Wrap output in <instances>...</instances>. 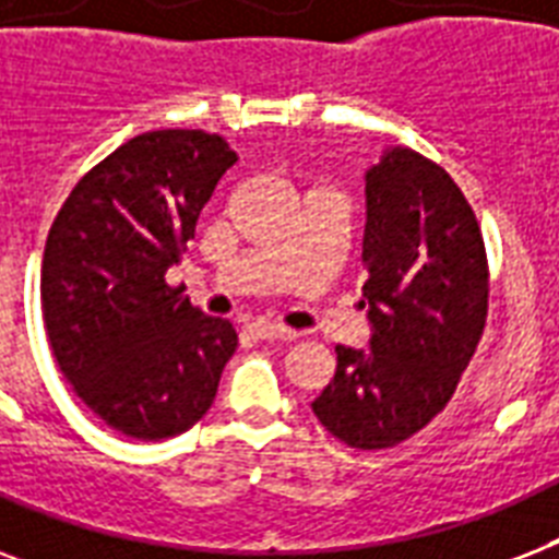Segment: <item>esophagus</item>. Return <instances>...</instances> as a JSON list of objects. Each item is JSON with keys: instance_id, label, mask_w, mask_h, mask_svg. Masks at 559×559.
Returning <instances> with one entry per match:
<instances>
[{"instance_id": "esophagus-1", "label": "esophagus", "mask_w": 559, "mask_h": 559, "mask_svg": "<svg viewBox=\"0 0 559 559\" xmlns=\"http://www.w3.org/2000/svg\"><path fill=\"white\" fill-rule=\"evenodd\" d=\"M252 331L258 340H270V342H293L298 336L296 331H289V328H281V324H270V322H254Z\"/></svg>"}]
</instances>
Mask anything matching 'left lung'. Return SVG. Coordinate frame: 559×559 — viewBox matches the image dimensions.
Masks as SVG:
<instances>
[{
	"instance_id": "8db88e82",
	"label": "left lung",
	"mask_w": 559,
	"mask_h": 559,
	"mask_svg": "<svg viewBox=\"0 0 559 559\" xmlns=\"http://www.w3.org/2000/svg\"><path fill=\"white\" fill-rule=\"evenodd\" d=\"M362 270L371 342L336 345L313 415L354 450H389L443 412L487 322L481 228L441 165L391 147L366 170Z\"/></svg>"
}]
</instances>
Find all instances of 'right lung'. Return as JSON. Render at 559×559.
I'll return each instance as SVG.
<instances>
[{"label": "right lung", "instance_id": "1", "mask_svg": "<svg viewBox=\"0 0 559 559\" xmlns=\"http://www.w3.org/2000/svg\"><path fill=\"white\" fill-rule=\"evenodd\" d=\"M237 153L205 130H153L98 162L48 228L39 296L74 394L127 438L162 441L214 403L231 322L168 287L200 211Z\"/></svg>", "mask_w": 559, "mask_h": 559}]
</instances>
